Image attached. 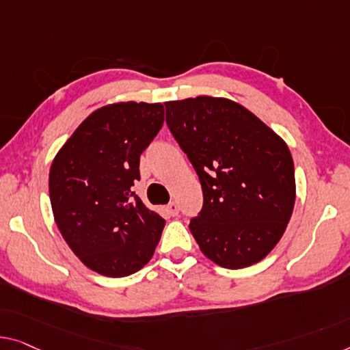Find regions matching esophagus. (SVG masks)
Instances as JSON below:
<instances>
[{
	"label": "esophagus",
	"instance_id": "esophagus-1",
	"mask_svg": "<svg viewBox=\"0 0 350 350\" xmlns=\"http://www.w3.org/2000/svg\"><path fill=\"white\" fill-rule=\"evenodd\" d=\"M166 212H168L171 217H176L177 213H179V206H177V202L171 201L170 204H166Z\"/></svg>",
	"mask_w": 350,
	"mask_h": 350
}]
</instances>
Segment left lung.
Wrapping results in <instances>:
<instances>
[{
    "mask_svg": "<svg viewBox=\"0 0 350 350\" xmlns=\"http://www.w3.org/2000/svg\"><path fill=\"white\" fill-rule=\"evenodd\" d=\"M166 124L200 177L202 207L190 231L226 269L259 262L283 236L295 202L288 146L247 108L201 96L166 102Z\"/></svg>",
    "mask_w": 350,
    "mask_h": 350,
    "instance_id": "left-lung-1",
    "label": "left lung"
}]
</instances>
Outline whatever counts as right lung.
I'll return each instance as SVG.
<instances>
[{
	"instance_id": "1",
	"label": "right lung",
	"mask_w": 350,
	"mask_h": 350,
	"mask_svg": "<svg viewBox=\"0 0 350 350\" xmlns=\"http://www.w3.org/2000/svg\"><path fill=\"white\" fill-rule=\"evenodd\" d=\"M161 103L124 102L94 111L50 170L55 221L81 262L105 276H127L149 262L165 220L135 195L139 155L163 125Z\"/></svg>"
}]
</instances>
